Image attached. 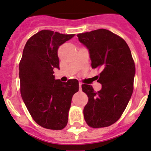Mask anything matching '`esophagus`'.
<instances>
[{"instance_id":"34e87169","label":"esophagus","mask_w":151,"mask_h":151,"mask_svg":"<svg viewBox=\"0 0 151 151\" xmlns=\"http://www.w3.org/2000/svg\"><path fill=\"white\" fill-rule=\"evenodd\" d=\"M79 86H80V91L82 90V83H79Z\"/></svg>"}]
</instances>
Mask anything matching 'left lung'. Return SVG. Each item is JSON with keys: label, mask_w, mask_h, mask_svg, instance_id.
Returning <instances> with one entry per match:
<instances>
[{"label": "left lung", "mask_w": 151, "mask_h": 151, "mask_svg": "<svg viewBox=\"0 0 151 151\" xmlns=\"http://www.w3.org/2000/svg\"><path fill=\"white\" fill-rule=\"evenodd\" d=\"M77 37L89 50L92 68L101 70L99 92L92 86L82 85L89 98L84 119L92 128L109 126L121 116L132 94L135 66L131 51L123 38L108 30H95Z\"/></svg>", "instance_id": "obj_1"}]
</instances>
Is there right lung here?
<instances>
[{"label":"right lung","instance_id":"right-lung-1","mask_svg":"<svg viewBox=\"0 0 151 151\" xmlns=\"http://www.w3.org/2000/svg\"><path fill=\"white\" fill-rule=\"evenodd\" d=\"M74 37L42 30L28 39L19 67L21 96L35 122L43 128L60 130L66 126L71 99L79 90L76 79L55 80L59 69L58 49Z\"/></svg>","mask_w":151,"mask_h":151}]
</instances>
